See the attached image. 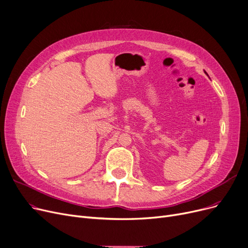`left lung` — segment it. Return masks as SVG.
<instances>
[{
	"label": "left lung",
	"mask_w": 248,
	"mask_h": 248,
	"mask_svg": "<svg viewBox=\"0 0 248 248\" xmlns=\"http://www.w3.org/2000/svg\"><path fill=\"white\" fill-rule=\"evenodd\" d=\"M204 73H206V72H204Z\"/></svg>",
	"instance_id": "8db88e82"
}]
</instances>
